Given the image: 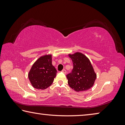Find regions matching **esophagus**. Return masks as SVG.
<instances>
[{
  "label": "esophagus",
  "instance_id": "34e87169",
  "mask_svg": "<svg viewBox=\"0 0 125 125\" xmlns=\"http://www.w3.org/2000/svg\"><path fill=\"white\" fill-rule=\"evenodd\" d=\"M62 73H63L65 74V73H66V71H65V69H63V70L62 71Z\"/></svg>",
  "mask_w": 125,
  "mask_h": 125
}]
</instances>
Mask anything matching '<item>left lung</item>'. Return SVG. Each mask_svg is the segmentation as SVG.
Segmentation results:
<instances>
[{"label": "left lung", "instance_id": "8db88e82", "mask_svg": "<svg viewBox=\"0 0 125 125\" xmlns=\"http://www.w3.org/2000/svg\"><path fill=\"white\" fill-rule=\"evenodd\" d=\"M72 60V72L67 75L69 86L77 92H84L92 87L96 78V74L90 60L85 55L77 52L68 54Z\"/></svg>", "mask_w": 125, "mask_h": 125}]
</instances>
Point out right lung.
<instances>
[{"label":"right lung","mask_w":125,"mask_h":125,"mask_svg":"<svg viewBox=\"0 0 125 125\" xmlns=\"http://www.w3.org/2000/svg\"><path fill=\"white\" fill-rule=\"evenodd\" d=\"M52 54H45L39 57L30 70L28 77L34 88L43 90L51 85L57 73L52 64Z\"/></svg>","instance_id":"right-lung-1"}]
</instances>
